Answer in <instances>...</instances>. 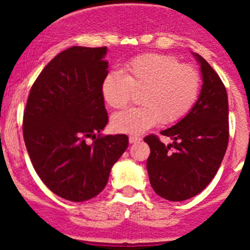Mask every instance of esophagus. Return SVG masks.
Segmentation results:
<instances>
[{
	"label": "esophagus",
	"mask_w": 250,
	"mask_h": 250,
	"mask_svg": "<svg viewBox=\"0 0 250 250\" xmlns=\"http://www.w3.org/2000/svg\"><path fill=\"white\" fill-rule=\"evenodd\" d=\"M141 137L139 136H135V135H131V136H129V142L130 143H136V142H140L141 141Z\"/></svg>",
	"instance_id": "1"
}]
</instances>
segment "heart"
I'll return each instance as SVG.
<instances>
[{
	"label": "heart",
	"mask_w": 250,
	"mask_h": 250,
	"mask_svg": "<svg viewBox=\"0 0 250 250\" xmlns=\"http://www.w3.org/2000/svg\"><path fill=\"white\" fill-rule=\"evenodd\" d=\"M121 71L110 70L102 81V96L109 107L123 109L134 90H142V107L131 108L111 119L117 133L137 135L157 122L173 125L183 119L197 101L201 77L193 65L181 64L176 57L143 54L130 59Z\"/></svg>",
	"instance_id": "obj_1"
}]
</instances>
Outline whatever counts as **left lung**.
Returning a JSON list of instances; mask_svg holds the SVG:
<instances>
[{
	"label": "left lung",
	"instance_id": "left-lung-1",
	"mask_svg": "<svg viewBox=\"0 0 250 250\" xmlns=\"http://www.w3.org/2000/svg\"><path fill=\"white\" fill-rule=\"evenodd\" d=\"M200 63L202 89L191 110L161 134L174 140L166 146L156 135L145 137L150 147L147 170L155 193L168 201H185L203 190L219 170L229 140L228 96L210 64Z\"/></svg>",
	"mask_w": 250,
	"mask_h": 250
}]
</instances>
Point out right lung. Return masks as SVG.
Segmentation results:
<instances>
[{"label":"right lung","mask_w":250,"mask_h":250,"mask_svg":"<svg viewBox=\"0 0 250 250\" xmlns=\"http://www.w3.org/2000/svg\"><path fill=\"white\" fill-rule=\"evenodd\" d=\"M105 54L107 47L63 50L34 82L24 109L23 139L34 169L54 194L73 202L101 193L128 148L127 135L100 134L108 123L101 90Z\"/></svg>","instance_id":"1"}]
</instances>
